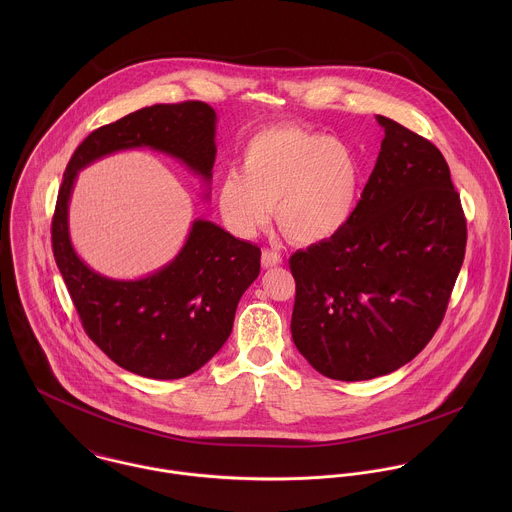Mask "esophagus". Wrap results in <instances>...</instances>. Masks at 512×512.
<instances>
[{"mask_svg":"<svg viewBox=\"0 0 512 512\" xmlns=\"http://www.w3.org/2000/svg\"><path fill=\"white\" fill-rule=\"evenodd\" d=\"M278 264H282V256H280V252H276V250H262V266L264 268H274V266H278Z\"/></svg>","mask_w":512,"mask_h":512,"instance_id":"esophagus-1","label":"esophagus"}]
</instances>
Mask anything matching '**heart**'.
<instances>
[{
  "instance_id": "b5f03b06",
  "label": "heart",
  "mask_w": 512,
  "mask_h": 512,
  "mask_svg": "<svg viewBox=\"0 0 512 512\" xmlns=\"http://www.w3.org/2000/svg\"><path fill=\"white\" fill-rule=\"evenodd\" d=\"M357 153L325 134L295 126L258 132L244 149V171L230 169L219 187V207L238 236H254L276 207L280 230L297 244L339 234L361 195Z\"/></svg>"
}]
</instances>
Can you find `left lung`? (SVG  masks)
<instances>
[{"instance_id":"8db88e82","label":"left lung","mask_w":512,"mask_h":512,"mask_svg":"<svg viewBox=\"0 0 512 512\" xmlns=\"http://www.w3.org/2000/svg\"><path fill=\"white\" fill-rule=\"evenodd\" d=\"M376 120L384 140L353 217L290 258L293 343L317 372L345 382L388 374L430 343L467 244L441 151Z\"/></svg>"}]
</instances>
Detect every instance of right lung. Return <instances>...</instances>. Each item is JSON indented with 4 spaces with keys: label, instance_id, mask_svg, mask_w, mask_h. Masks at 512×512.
<instances>
[{
    "label": "right lung",
    "instance_id": "right-lung-1",
    "mask_svg": "<svg viewBox=\"0 0 512 512\" xmlns=\"http://www.w3.org/2000/svg\"><path fill=\"white\" fill-rule=\"evenodd\" d=\"M215 110L199 100L155 104L94 130L63 175L51 226L55 262L86 335L134 374L173 380L209 363L226 343L236 305L260 274V248L215 222L195 220L181 252L142 280H110L90 270L69 236V199L88 163L132 147L181 159L205 181L215 165Z\"/></svg>",
    "mask_w": 512,
    "mask_h": 512
}]
</instances>
